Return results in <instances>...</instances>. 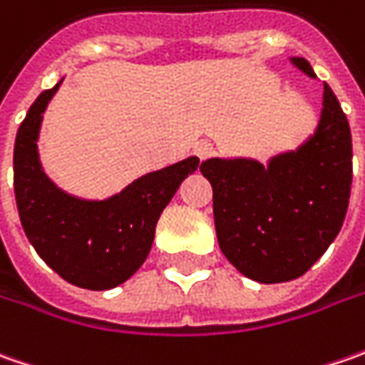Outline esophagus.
<instances>
[{
  "mask_svg": "<svg viewBox=\"0 0 365 365\" xmlns=\"http://www.w3.org/2000/svg\"><path fill=\"white\" fill-rule=\"evenodd\" d=\"M211 152H213V146L209 144V142H197L195 144V154L203 160V158H207V156H211Z\"/></svg>",
  "mask_w": 365,
  "mask_h": 365,
  "instance_id": "1",
  "label": "esophagus"
}]
</instances>
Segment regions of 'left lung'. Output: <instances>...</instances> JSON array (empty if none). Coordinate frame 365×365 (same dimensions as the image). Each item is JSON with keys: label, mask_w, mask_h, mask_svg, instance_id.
I'll return each instance as SVG.
<instances>
[{"label": "left lung", "mask_w": 365, "mask_h": 365, "mask_svg": "<svg viewBox=\"0 0 365 365\" xmlns=\"http://www.w3.org/2000/svg\"><path fill=\"white\" fill-rule=\"evenodd\" d=\"M315 78L301 56L290 58ZM351 132L335 93L323 85L315 133L264 166L252 158H209L213 217L225 258L262 282H288L321 258L344 225L351 190Z\"/></svg>", "instance_id": "obj_1"}]
</instances>
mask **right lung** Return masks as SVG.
<instances>
[{"label":"right lung","mask_w":365,"mask_h":365,"mask_svg":"<svg viewBox=\"0 0 365 365\" xmlns=\"http://www.w3.org/2000/svg\"><path fill=\"white\" fill-rule=\"evenodd\" d=\"M63 81L38 95L14 146V190L26 237L66 282L107 290L125 282L148 258L156 223L180 182L199 166L197 156L135 178L125 189L87 201L58 189L42 170L38 133L42 113Z\"/></svg>","instance_id":"1"}]
</instances>
